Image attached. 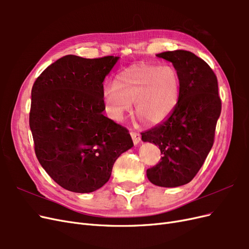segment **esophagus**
Instances as JSON below:
<instances>
[{"mask_svg": "<svg viewBox=\"0 0 249 249\" xmlns=\"http://www.w3.org/2000/svg\"><path fill=\"white\" fill-rule=\"evenodd\" d=\"M131 137H132V139H133V142H134L135 145L138 144V143H139L140 140H141V135H140L139 133H137V132L131 131Z\"/></svg>", "mask_w": 249, "mask_h": 249, "instance_id": "1", "label": "esophagus"}]
</instances>
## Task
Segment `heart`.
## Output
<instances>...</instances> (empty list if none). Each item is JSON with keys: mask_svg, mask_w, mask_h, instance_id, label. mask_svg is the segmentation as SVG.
Here are the masks:
<instances>
[{"mask_svg": "<svg viewBox=\"0 0 249 249\" xmlns=\"http://www.w3.org/2000/svg\"><path fill=\"white\" fill-rule=\"evenodd\" d=\"M179 89V76L173 66L133 64L118 72L114 83L103 88L105 111L111 119L122 122L134 102L141 117L149 124H159L177 108Z\"/></svg>", "mask_w": 249, "mask_h": 249, "instance_id": "obj_1", "label": "heart"}]
</instances>
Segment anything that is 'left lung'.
<instances>
[{"instance_id": "8db88e82", "label": "left lung", "mask_w": 249, "mask_h": 249, "mask_svg": "<svg viewBox=\"0 0 249 249\" xmlns=\"http://www.w3.org/2000/svg\"><path fill=\"white\" fill-rule=\"evenodd\" d=\"M156 56L172 63L180 89L171 115L141 133L142 140L155 143L163 155L156 166L146 170V176L156 186L178 187L191 182L213 146L221 100L215 73L201 58L184 50Z\"/></svg>"}]
</instances>
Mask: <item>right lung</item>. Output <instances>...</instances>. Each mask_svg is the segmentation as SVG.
I'll list each match as a JSON object with an SVG mask.
<instances>
[{"mask_svg":"<svg viewBox=\"0 0 249 249\" xmlns=\"http://www.w3.org/2000/svg\"><path fill=\"white\" fill-rule=\"evenodd\" d=\"M118 59L67 55L34 82L29 124L35 154L69 191L100 189L117 158L133 146L129 131L103 114V82Z\"/></svg>","mask_w":249,"mask_h":249,"instance_id":"1","label":"right lung"}]
</instances>
